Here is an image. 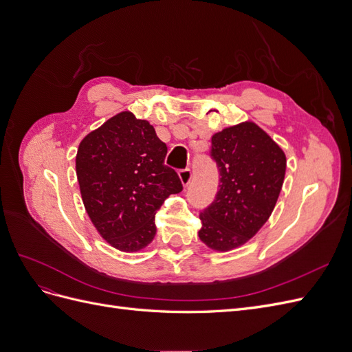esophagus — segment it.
<instances>
[{
	"label": "esophagus",
	"instance_id": "1",
	"mask_svg": "<svg viewBox=\"0 0 352 352\" xmlns=\"http://www.w3.org/2000/svg\"><path fill=\"white\" fill-rule=\"evenodd\" d=\"M190 176H192V173H190V168L185 167V168H180V170H179L180 182H182L184 186H186V185L190 182Z\"/></svg>",
	"mask_w": 352,
	"mask_h": 352
}]
</instances>
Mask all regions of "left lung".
I'll return each mask as SVG.
<instances>
[{
	"mask_svg": "<svg viewBox=\"0 0 352 352\" xmlns=\"http://www.w3.org/2000/svg\"><path fill=\"white\" fill-rule=\"evenodd\" d=\"M210 157L219 168V190L199 211V239L216 251H229L260 230L276 206L285 179L286 157L254 123H241L212 135Z\"/></svg>",
	"mask_w": 352,
	"mask_h": 352,
	"instance_id": "8db88e82",
	"label": "left lung"
}]
</instances>
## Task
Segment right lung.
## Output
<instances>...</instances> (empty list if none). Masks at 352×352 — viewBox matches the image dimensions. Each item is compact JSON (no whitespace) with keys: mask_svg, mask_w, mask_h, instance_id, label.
Masks as SVG:
<instances>
[{"mask_svg":"<svg viewBox=\"0 0 352 352\" xmlns=\"http://www.w3.org/2000/svg\"><path fill=\"white\" fill-rule=\"evenodd\" d=\"M167 145L154 127L123 111L83 138L76 175L94 226L113 247L140 251L155 236L164 199L184 189L164 164Z\"/></svg>","mask_w":352,"mask_h":352,"instance_id":"add662e5","label":"right lung"}]
</instances>
